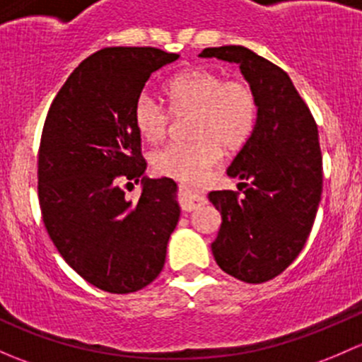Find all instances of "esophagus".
Here are the masks:
<instances>
[{"label":"esophagus","mask_w":362,"mask_h":362,"mask_svg":"<svg viewBox=\"0 0 362 362\" xmlns=\"http://www.w3.org/2000/svg\"><path fill=\"white\" fill-rule=\"evenodd\" d=\"M204 204V199L200 193H197L195 189H189L185 188L182 189V197H181V209L182 211L189 212V211H195Z\"/></svg>","instance_id":"1"}]
</instances>
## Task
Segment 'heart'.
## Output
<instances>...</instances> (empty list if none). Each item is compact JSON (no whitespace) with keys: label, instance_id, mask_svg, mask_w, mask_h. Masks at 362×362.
I'll return each instance as SVG.
<instances>
[{"label":"heart","instance_id":"1","mask_svg":"<svg viewBox=\"0 0 362 362\" xmlns=\"http://www.w3.org/2000/svg\"><path fill=\"white\" fill-rule=\"evenodd\" d=\"M167 111L151 95L141 94L134 104V124L148 143L165 137L174 117H189V143H173L153 155V169L180 181H199L218 163L225 150L240 148L256 125L258 100L251 85L240 78L225 80L221 73L192 68L167 83Z\"/></svg>","mask_w":362,"mask_h":362}]
</instances>
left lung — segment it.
<instances>
[{
  "instance_id": "8db88e82",
  "label": "left lung",
  "mask_w": 362,
  "mask_h": 362,
  "mask_svg": "<svg viewBox=\"0 0 362 362\" xmlns=\"http://www.w3.org/2000/svg\"><path fill=\"white\" fill-rule=\"evenodd\" d=\"M199 57L238 64L258 100L252 134L226 169L240 193L221 189L207 199L221 214L211 244L216 263L262 284L282 274L310 235L322 193L317 125L288 73L249 48H204Z\"/></svg>"
}]
</instances>
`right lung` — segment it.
<instances>
[{
    "label": "right lung",
    "instance_id": "add662e5",
    "mask_svg": "<svg viewBox=\"0 0 362 362\" xmlns=\"http://www.w3.org/2000/svg\"><path fill=\"white\" fill-rule=\"evenodd\" d=\"M177 59L151 47L95 52L69 74L45 120L43 223L64 262L103 291L127 294L153 282L180 221L176 182L144 176L132 115L151 73ZM127 179L141 180L139 201L124 199Z\"/></svg>",
    "mask_w": 362,
    "mask_h": 362
}]
</instances>
